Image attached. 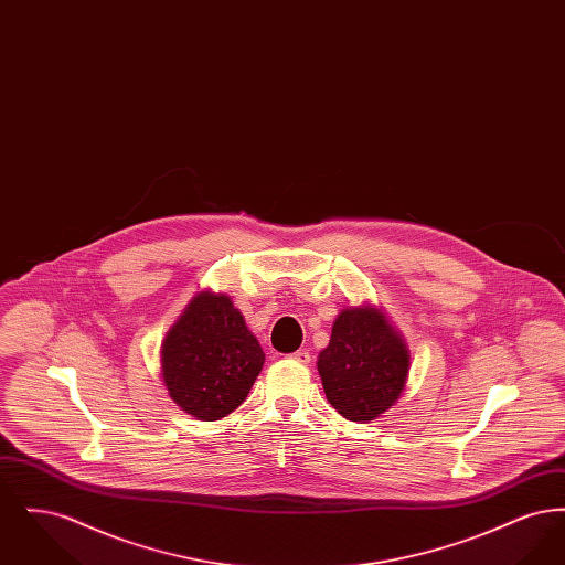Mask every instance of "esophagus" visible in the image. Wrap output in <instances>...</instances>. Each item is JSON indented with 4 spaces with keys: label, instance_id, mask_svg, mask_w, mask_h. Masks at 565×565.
Listing matches in <instances>:
<instances>
[{
    "label": "esophagus",
    "instance_id": "34e87169",
    "mask_svg": "<svg viewBox=\"0 0 565 565\" xmlns=\"http://www.w3.org/2000/svg\"><path fill=\"white\" fill-rule=\"evenodd\" d=\"M290 358H292L295 362H298V364H309V362H311V353L307 350L296 351Z\"/></svg>",
    "mask_w": 565,
    "mask_h": 565
}]
</instances>
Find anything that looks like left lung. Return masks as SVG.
<instances>
[{"mask_svg":"<svg viewBox=\"0 0 565 565\" xmlns=\"http://www.w3.org/2000/svg\"><path fill=\"white\" fill-rule=\"evenodd\" d=\"M411 353L381 307L362 302L341 309L330 343L318 355L323 392L345 419L369 424L403 396Z\"/></svg>","mask_w":565,"mask_h":565,"instance_id":"obj_1","label":"left lung"}]
</instances>
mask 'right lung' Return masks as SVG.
<instances>
[{
    "mask_svg": "<svg viewBox=\"0 0 565 565\" xmlns=\"http://www.w3.org/2000/svg\"><path fill=\"white\" fill-rule=\"evenodd\" d=\"M265 364L231 296L201 290L167 330L161 345L162 383L169 398L201 422H217L247 398Z\"/></svg>",
    "mask_w": 565,
    "mask_h": 565,
    "instance_id": "1",
    "label": "right lung"
}]
</instances>
